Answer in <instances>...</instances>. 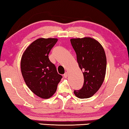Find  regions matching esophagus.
Segmentation results:
<instances>
[{"instance_id": "1", "label": "esophagus", "mask_w": 129, "mask_h": 129, "mask_svg": "<svg viewBox=\"0 0 129 129\" xmlns=\"http://www.w3.org/2000/svg\"><path fill=\"white\" fill-rule=\"evenodd\" d=\"M68 76V74L67 72H65V73H64V77L66 78H67Z\"/></svg>"}]
</instances>
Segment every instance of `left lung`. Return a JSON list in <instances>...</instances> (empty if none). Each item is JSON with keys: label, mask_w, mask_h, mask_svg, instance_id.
<instances>
[{"label": "left lung", "mask_w": 129, "mask_h": 129, "mask_svg": "<svg viewBox=\"0 0 129 129\" xmlns=\"http://www.w3.org/2000/svg\"><path fill=\"white\" fill-rule=\"evenodd\" d=\"M71 43L84 78L82 88L75 90L74 93L79 99H88L99 90L104 81L106 69L105 52L101 44L91 38L71 39Z\"/></svg>", "instance_id": "1"}]
</instances>
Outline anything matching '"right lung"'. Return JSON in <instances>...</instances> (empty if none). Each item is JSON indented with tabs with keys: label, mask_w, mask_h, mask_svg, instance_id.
I'll return each instance as SVG.
<instances>
[{
	"label": "right lung",
	"mask_w": 129,
	"mask_h": 129,
	"mask_svg": "<svg viewBox=\"0 0 129 129\" xmlns=\"http://www.w3.org/2000/svg\"><path fill=\"white\" fill-rule=\"evenodd\" d=\"M55 38H40L27 47L21 57V74L25 84L41 99H49L57 90L62 78L48 54L57 41Z\"/></svg>",
	"instance_id": "obj_1"
}]
</instances>
